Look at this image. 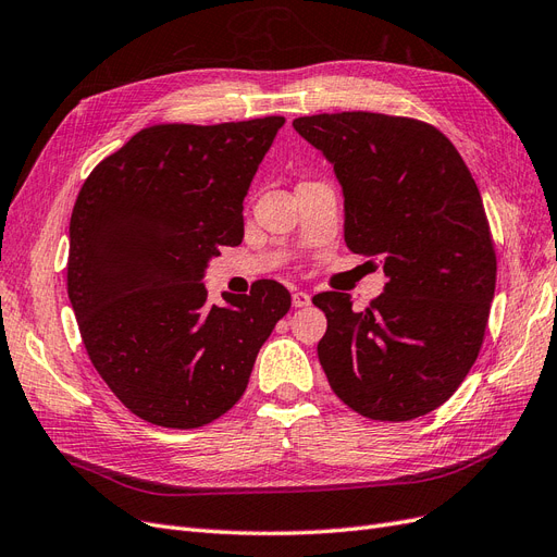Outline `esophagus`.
Returning <instances> with one entry per match:
<instances>
[{
    "instance_id": "esophagus-1",
    "label": "esophagus",
    "mask_w": 557,
    "mask_h": 557,
    "mask_svg": "<svg viewBox=\"0 0 557 557\" xmlns=\"http://www.w3.org/2000/svg\"><path fill=\"white\" fill-rule=\"evenodd\" d=\"M292 302H294V308H308V305L312 302V298H310V294L296 292V294L292 296Z\"/></svg>"
}]
</instances>
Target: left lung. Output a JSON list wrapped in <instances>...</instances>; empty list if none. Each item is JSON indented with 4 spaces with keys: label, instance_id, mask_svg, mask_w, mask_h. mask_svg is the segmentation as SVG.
<instances>
[{
    "label": "left lung",
    "instance_id": "obj_1",
    "mask_svg": "<svg viewBox=\"0 0 557 557\" xmlns=\"http://www.w3.org/2000/svg\"><path fill=\"white\" fill-rule=\"evenodd\" d=\"M333 164L345 243L380 257L384 294L363 312L349 294L312 302L329 329L317 354L335 396L374 421H411L454 396L474 366L497 259L479 187L433 124L349 111L294 120Z\"/></svg>",
    "mask_w": 557,
    "mask_h": 557
}]
</instances>
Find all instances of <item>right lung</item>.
Listing matches in <instances>:
<instances>
[{
    "mask_svg": "<svg viewBox=\"0 0 557 557\" xmlns=\"http://www.w3.org/2000/svg\"><path fill=\"white\" fill-rule=\"evenodd\" d=\"M284 117L154 124L87 175L69 224L66 289L89 361L143 421L187 430L240 400L289 312L275 280L208 305L220 245L243 243V201Z\"/></svg>",
    "mask_w": 557,
    "mask_h": 557,
    "instance_id": "1",
    "label": "right lung"
}]
</instances>
